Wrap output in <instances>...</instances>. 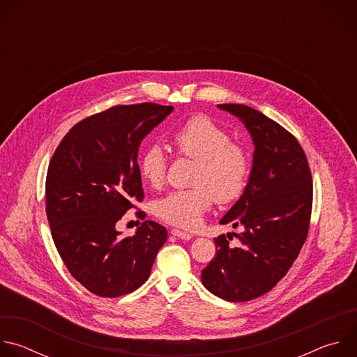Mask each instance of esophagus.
Here are the masks:
<instances>
[{
	"label": "esophagus",
	"instance_id": "obj_1",
	"mask_svg": "<svg viewBox=\"0 0 357 357\" xmlns=\"http://www.w3.org/2000/svg\"><path fill=\"white\" fill-rule=\"evenodd\" d=\"M171 233H172L174 236H176L178 238H182V240H190V238H192V234H189V233H186V231H182V230H178V229H172Z\"/></svg>",
	"mask_w": 357,
	"mask_h": 357
}]
</instances>
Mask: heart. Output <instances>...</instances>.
I'll list each match as a JSON object with an SVG mask.
<instances>
[{
  "label": "heart",
  "instance_id": "obj_1",
  "mask_svg": "<svg viewBox=\"0 0 357 357\" xmlns=\"http://www.w3.org/2000/svg\"><path fill=\"white\" fill-rule=\"evenodd\" d=\"M172 144L179 155L197 161L192 176L195 186L160 197L154 213L169 225L195 229L215 199L227 205L243 195L251 174V157L243 144L231 141L230 132L206 116H195L179 126ZM138 165L142 179L152 188L165 182L168 160L160 144H149Z\"/></svg>",
  "mask_w": 357,
  "mask_h": 357
}]
</instances>
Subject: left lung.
Here are the masks:
<instances>
[{"instance_id": "obj_1", "label": "left lung", "mask_w": 357, "mask_h": 357, "mask_svg": "<svg viewBox=\"0 0 357 357\" xmlns=\"http://www.w3.org/2000/svg\"><path fill=\"white\" fill-rule=\"evenodd\" d=\"M237 116L254 141L248 183L220 220L243 229L215 238L216 256L202 270V282L230 302L271 291L288 273L307 240L312 212V175L296 138L263 113L244 105H218ZM229 237L230 234H227Z\"/></svg>"}]
</instances>
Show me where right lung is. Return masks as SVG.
Returning <instances> with one entry per match:
<instances>
[{
    "label": "right lung",
    "instance_id": "obj_1",
    "mask_svg": "<svg viewBox=\"0 0 357 357\" xmlns=\"http://www.w3.org/2000/svg\"><path fill=\"white\" fill-rule=\"evenodd\" d=\"M172 110L139 103L93 114L69 130L49 162L46 216L54 243L73 278L98 296L139 288L167 241L157 222H142L128 237L116 225L144 199L139 144Z\"/></svg>",
    "mask_w": 357,
    "mask_h": 357
}]
</instances>
